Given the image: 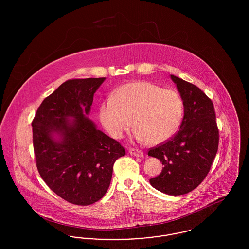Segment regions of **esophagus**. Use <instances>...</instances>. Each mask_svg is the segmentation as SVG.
<instances>
[{"label":"esophagus","mask_w":249,"mask_h":249,"mask_svg":"<svg viewBox=\"0 0 249 249\" xmlns=\"http://www.w3.org/2000/svg\"><path fill=\"white\" fill-rule=\"evenodd\" d=\"M129 152L134 157H142L143 156V152L139 148H130Z\"/></svg>","instance_id":"1"}]
</instances>
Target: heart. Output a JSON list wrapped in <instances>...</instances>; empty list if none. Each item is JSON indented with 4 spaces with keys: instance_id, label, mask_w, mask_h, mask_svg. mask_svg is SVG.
Wrapping results in <instances>:
<instances>
[{
    "instance_id": "heart-1",
    "label": "heart",
    "mask_w": 249,
    "mask_h": 249,
    "mask_svg": "<svg viewBox=\"0 0 249 249\" xmlns=\"http://www.w3.org/2000/svg\"><path fill=\"white\" fill-rule=\"evenodd\" d=\"M183 115V101L177 91L146 81L120 86L99 109L100 120L111 136L120 138L133 124L135 138L148 144L173 137Z\"/></svg>"
}]
</instances>
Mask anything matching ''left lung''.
I'll use <instances>...</instances> for the list:
<instances>
[{
	"mask_svg": "<svg viewBox=\"0 0 249 249\" xmlns=\"http://www.w3.org/2000/svg\"><path fill=\"white\" fill-rule=\"evenodd\" d=\"M184 105L178 132L149 148L148 156L162 162L161 173L149 180L152 187L169 195L196 189L208 175L218 149L219 130L213 102L197 86L171 74Z\"/></svg>",
	"mask_w": 249,
	"mask_h": 249,
	"instance_id": "1",
	"label": "left lung"
}]
</instances>
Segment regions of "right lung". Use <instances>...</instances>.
<instances>
[{"instance_id":"add662e5","label":"right lung","mask_w":249,"mask_h":249,"mask_svg":"<svg viewBox=\"0 0 249 249\" xmlns=\"http://www.w3.org/2000/svg\"><path fill=\"white\" fill-rule=\"evenodd\" d=\"M106 77L70 79L48 96L32 122L37 170L65 201L89 205L109 188L115 161L126 154L117 140L88 119L93 95ZM57 132L56 142L52 133Z\"/></svg>"}]
</instances>
